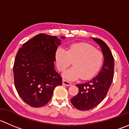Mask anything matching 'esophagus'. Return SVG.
Segmentation results:
<instances>
[{"label": "esophagus", "instance_id": "34e87169", "mask_svg": "<svg viewBox=\"0 0 129 129\" xmlns=\"http://www.w3.org/2000/svg\"><path fill=\"white\" fill-rule=\"evenodd\" d=\"M62 83H63V85H66V86H71V84H72L71 82H69V81H66V80H64V79H63V81H62Z\"/></svg>", "mask_w": 129, "mask_h": 129}]
</instances>
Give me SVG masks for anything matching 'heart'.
Instances as JSON below:
<instances>
[{
  "instance_id": "obj_1",
  "label": "heart",
  "mask_w": 129,
  "mask_h": 129,
  "mask_svg": "<svg viewBox=\"0 0 129 129\" xmlns=\"http://www.w3.org/2000/svg\"><path fill=\"white\" fill-rule=\"evenodd\" d=\"M56 64L60 71H63L74 61L72 68L62 74V76L69 81H74L79 77L88 79L93 77L102 66L103 53L89 44L76 43L71 44L68 50L58 47L55 53Z\"/></svg>"
}]
</instances>
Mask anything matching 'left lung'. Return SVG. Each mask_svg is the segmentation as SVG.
Returning <instances> with one entry per match:
<instances>
[{
  "label": "left lung",
  "mask_w": 129,
  "mask_h": 129,
  "mask_svg": "<svg viewBox=\"0 0 129 129\" xmlns=\"http://www.w3.org/2000/svg\"><path fill=\"white\" fill-rule=\"evenodd\" d=\"M103 53L104 61L98 74L88 82L76 84L79 92L71 100L74 107L80 110H89L98 105L105 98L112 83L114 58L109 47L103 40L92 38Z\"/></svg>",
  "instance_id": "8db88e82"
}]
</instances>
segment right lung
I'll list each match as a JSON object with an SVG mask.
<instances>
[{
	"mask_svg": "<svg viewBox=\"0 0 129 129\" xmlns=\"http://www.w3.org/2000/svg\"><path fill=\"white\" fill-rule=\"evenodd\" d=\"M40 33L19 50L13 67L14 84L22 100L33 107H40L52 98L62 80L54 67L55 53L61 40Z\"/></svg>",
	"mask_w": 129,
	"mask_h": 129,
	"instance_id": "1",
	"label": "right lung"
}]
</instances>
